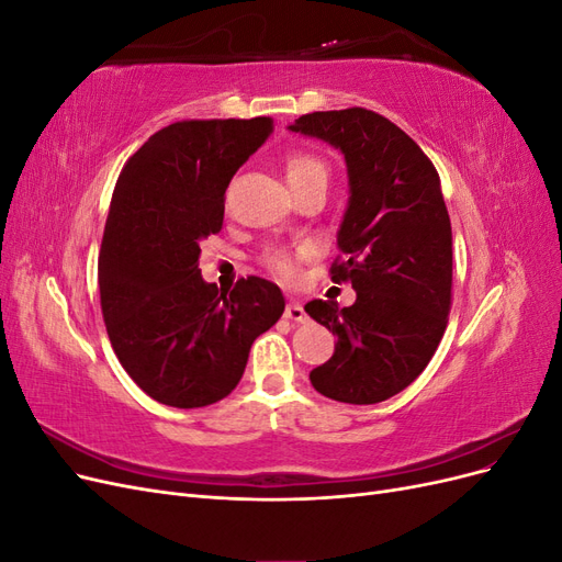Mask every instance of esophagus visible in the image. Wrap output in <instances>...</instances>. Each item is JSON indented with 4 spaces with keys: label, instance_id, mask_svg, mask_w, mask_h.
Instances as JSON below:
<instances>
[{
    "label": "esophagus",
    "instance_id": "34e87169",
    "mask_svg": "<svg viewBox=\"0 0 562 562\" xmlns=\"http://www.w3.org/2000/svg\"><path fill=\"white\" fill-rule=\"evenodd\" d=\"M283 316L285 318H291V321H295V323H304V321H307V312H304L302 310V304L300 302H288L285 304V312H283Z\"/></svg>",
    "mask_w": 562,
    "mask_h": 562
}]
</instances>
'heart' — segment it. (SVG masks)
<instances>
[{
    "instance_id": "b5f03b06",
    "label": "heart",
    "mask_w": 562,
    "mask_h": 562,
    "mask_svg": "<svg viewBox=\"0 0 562 562\" xmlns=\"http://www.w3.org/2000/svg\"><path fill=\"white\" fill-rule=\"evenodd\" d=\"M283 176L291 190H297V187L314 182V180H326L328 171L323 161L316 155H310V151H291L283 161ZM265 265L274 271L277 277L283 281H291L297 271V260L291 250H269L265 255Z\"/></svg>"
}]
</instances>
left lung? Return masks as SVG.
Wrapping results in <instances>:
<instances>
[{
  "instance_id": "obj_1",
  "label": "left lung",
  "mask_w": 562,
  "mask_h": 562,
  "mask_svg": "<svg viewBox=\"0 0 562 562\" xmlns=\"http://www.w3.org/2000/svg\"><path fill=\"white\" fill-rule=\"evenodd\" d=\"M288 128L342 151L349 176L330 277L349 281L356 302L304 304L337 335L310 380L339 403L386 401L419 378L448 326L452 229L440 178L411 135L372 110L312 112Z\"/></svg>"
}]
</instances>
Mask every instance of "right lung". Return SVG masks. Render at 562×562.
Segmentation results:
<instances>
[{
    "mask_svg": "<svg viewBox=\"0 0 562 562\" xmlns=\"http://www.w3.org/2000/svg\"><path fill=\"white\" fill-rule=\"evenodd\" d=\"M274 122L190 119L157 131L119 173L98 258L100 307L119 363L147 396L203 407L239 384L255 337L281 318L260 277L220 293L201 279V241L223 229L234 173Z\"/></svg>",
    "mask_w": 562,
    "mask_h": 562,
    "instance_id": "right-lung-1",
    "label": "right lung"
}]
</instances>
